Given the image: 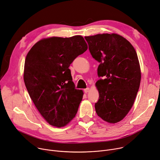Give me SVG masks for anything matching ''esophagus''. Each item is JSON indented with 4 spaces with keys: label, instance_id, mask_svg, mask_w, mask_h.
Instances as JSON below:
<instances>
[{
    "label": "esophagus",
    "instance_id": "obj_1",
    "mask_svg": "<svg viewBox=\"0 0 160 160\" xmlns=\"http://www.w3.org/2000/svg\"><path fill=\"white\" fill-rule=\"evenodd\" d=\"M84 92L86 93H88V92H89V88H86L84 89Z\"/></svg>",
    "mask_w": 160,
    "mask_h": 160
}]
</instances>
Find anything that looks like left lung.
Returning a JSON list of instances; mask_svg holds the SVG:
<instances>
[{
	"instance_id": "8db88e82",
	"label": "left lung",
	"mask_w": 160,
	"mask_h": 160,
	"mask_svg": "<svg viewBox=\"0 0 160 160\" xmlns=\"http://www.w3.org/2000/svg\"><path fill=\"white\" fill-rule=\"evenodd\" d=\"M89 52L100 64L96 86L99 99L96 113L110 123L121 121L132 108L141 82V70L135 49L116 33L86 36Z\"/></svg>"
}]
</instances>
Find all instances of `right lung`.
I'll use <instances>...</instances> for the list:
<instances>
[{"instance_id":"obj_1","label":"right lung","mask_w":160,"mask_h":160,"mask_svg":"<svg viewBox=\"0 0 160 160\" xmlns=\"http://www.w3.org/2000/svg\"><path fill=\"white\" fill-rule=\"evenodd\" d=\"M88 49L81 36L41 39L27 54L24 81L33 104L50 124L62 127L78 112L83 93L72 82L70 65Z\"/></svg>"}]
</instances>
